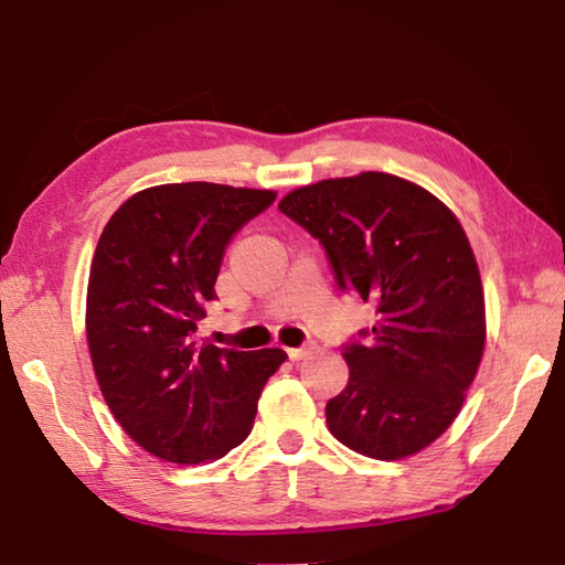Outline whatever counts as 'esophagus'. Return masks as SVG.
Instances as JSON below:
<instances>
[{"mask_svg": "<svg viewBox=\"0 0 565 565\" xmlns=\"http://www.w3.org/2000/svg\"><path fill=\"white\" fill-rule=\"evenodd\" d=\"M286 353H289V359L291 361H299V359H303L306 353H309V349L306 347H299V349H286Z\"/></svg>", "mask_w": 565, "mask_h": 565, "instance_id": "obj_1", "label": "esophagus"}]
</instances>
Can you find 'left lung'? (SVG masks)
<instances>
[{
    "label": "left lung",
    "mask_w": 565,
    "mask_h": 565,
    "mask_svg": "<svg viewBox=\"0 0 565 565\" xmlns=\"http://www.w3.org/2000/svg\"><path fill=\"white\" fill-rule=\"evenodd\" d=\"M279 209L319 238L339 289L376 309L343 347L349 384L327 404L329 431L379 461L418 454L454 424L483 356V286L463 226L384 171L301 186Z\"/></svg>",
    "instance_id": "8db88e82"
}]
</instances>
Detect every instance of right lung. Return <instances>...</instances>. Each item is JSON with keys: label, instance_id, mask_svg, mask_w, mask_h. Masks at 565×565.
<instances>
[{"label": "right lung", "instance_id": "obj_1", "mask_svg": "<svg viewBox=\"0 0 565 565\" xmlns=\"http://www.w3.org/2000/svg\"><path fill=\"white\" fill-rule=\"evenodd\" d=\"M276 194L209 181L151 186L104 226L87 289V341L104 401L151 456L202 463L252 434L281 349L199 343L234 234Z\"/></svg>", "mask_w": 565, "mask_h": 565}]
</instances>
